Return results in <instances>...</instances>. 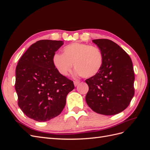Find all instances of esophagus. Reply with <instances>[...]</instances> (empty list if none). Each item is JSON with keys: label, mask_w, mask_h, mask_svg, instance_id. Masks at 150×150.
I'll list each match as a JSON object with an SVG mask.
<instances>
[{"label": "esophagus", "mask_w": 150, "mask_h": 150, "mask_svg": "<svg viewBox=\"0 0 150 150\" xmlns=\"http://www.w3.org/2000/svg\"><path fill=\"white\" fill-rule=\"evenodd\" d=\"M79 84V81H74V86H76H76H78Z\"/></svg>", "instance_id": "1"}]
</instances>
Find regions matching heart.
<instances>
[{"label":"heart","instance_id":"1","mask_svg":"<svg viewBox=\"0 0 150 150\" xmlns=\"http://www.w3.org/2000/svg\"><path fill=\"white\" fill-rule=\"evenodd\" d=\"M52 62L57 71L62 76L68 75L72 70L73 64L76 76L91 78L101 70L103 55L96 46L73 42L64 47L62 54H54Z\"/></svg>","mask_w":150,"mask_h":150}]
</instances>
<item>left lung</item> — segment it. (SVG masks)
Instances as JSON below:
<instances>
[{"instance_id": "8db88e82", "label": "left lung", "mask_w": 150, "mask_h": 150, "mask_svg": "<svg viewBox=\"0 0 150 150\" xmlns=\"http://www.w3.org/2000/svg\"><path fill=\"white\" fill-rule=\"evenodd\" d=\"M101 50V70L86 80L89 91L86 101L93 111L104 115H115L124 111L134 96V74L130 57L111 40H92Z\"/></svg>"}]
</instances>
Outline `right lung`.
Returning a JSON list of instances; mask_svg holds the SVG:
<instances>
[{"mask_svg": "<svg viewBox=\"0 0 150 150\" xmlns=\"http://www.w3.org/2000/svg\"><path fill=\"white\" fill-rule=\"evenodd\" d=\"M64 41L40 40L22 55L16 69L18 105L24 114L39 122L56 117L64 109L73 82L61 75L52 62Z\"/></svg>", "mask_w": 150, "mask_h": 150, "instance_id": "obj_1", "label": "right lung"}]
</instances>
